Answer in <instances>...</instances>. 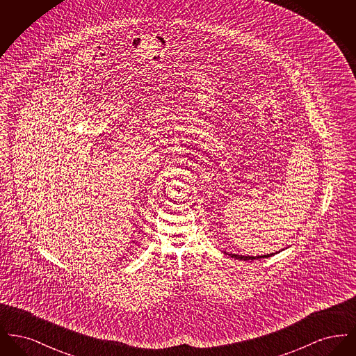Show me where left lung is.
I'll use <instances>...</instances> for the list:
<instances>
[{
    "instance_id": "1",
    "label": "left lung",
    "mask_w": 356,
    "mask_h": 356,
    "mask_svg": "<svg viewBox=\"0 0 356 356\" xmlns=\"http://www.w3.org/2000/svg\"><path fill=\"white\" fill-rule=\"evenodd\" d=\"M232 257H236V259H240V260H254V259H264V257H270L272 254H264V256H243V254H229Z\"/></svg>"
}]
</instances>
